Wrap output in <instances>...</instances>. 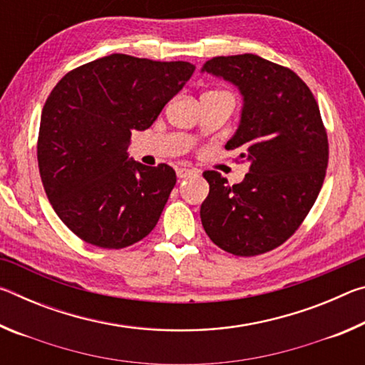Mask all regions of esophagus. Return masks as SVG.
<instances>
[{
  "instance_id": "esophagus-1",
  "label": "esophagus",
  "mask_w": 365,
  "mask_h": 365,
  "mask_svg": "<svg viewBox=\"0 0 365 365\" xmlns=\"http://www.w3.org/2000/svg\"><path fill=\"white\" fill-rule=\"evenodd\" d=\"M191 175H196L195 169H187V168H178L177 169V177L178 178H188Z\"/></svg>"
}]
</instances>
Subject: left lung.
Wrapping results in <instances>:
<instances>
[{"label":"left lung","instance_id":"left-lung-1","mask_svg":"<svg viewBox=\"0 0 365 365\" xmlns=\"http://www.w3.org/2000/svg\"><path fill=\"white\" fill-rule=\"evenodd\" d=\"M202 71L242 91V122L225 148L250 163L245 180L232 187L219 172H202V227L233 256L264 255L298 230L324 185L329 138L319 104L292 69L256 54L212 58Z\"/></svg>","mask_w":365,"mask_h":365}]
</instances>
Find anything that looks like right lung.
Segmentation results:
<instances>
[{
    "instance_id": "1",
    "label": "right lung",
    "mask_w": 365,
    "mask_h": 365,
    "mask_svg": "<svg viewBox=\"0 0 365 365\" xmlns=\"http://www.w3.org/2000/svg\"><path fill=\"white\" fill-rule=\"evenodd\" d=\"M185 61L110 54L59 80L41 110L36 158L49 202L83 242L127 248L150 235L175 170L128 160L133 130H146L193 76Z\"/></svg>"
}]
</instances>
